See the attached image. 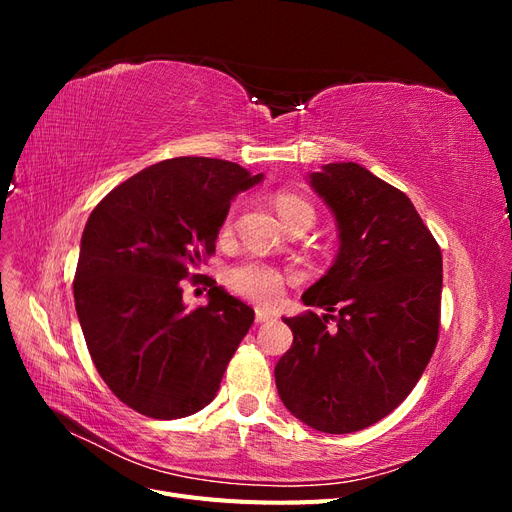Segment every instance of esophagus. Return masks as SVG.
Returning <instances> with one entry per match:
<instances>
[{"label":"esophagus","mask_w":512,"mask_h":512,"mask_svg":"<svg viewBox=\"0 0 512 512\" xmlns=\"http://www.w3.org/2000/svg\"><path fill=\"white\" fill-rule=\"evenodd\" d=\"M273 318V314H269L267 309H256V322L262 324V322H269Z\"/></svg>","instance_id":"esophagus-1"}]
</instances>
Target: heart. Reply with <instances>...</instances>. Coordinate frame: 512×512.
<instances>
[{
  "instance_id": "heart-1",
  "label": "heart",
  "mask_w": 512,
  "mask_h": 512,
  "mask_svg": "<svg viewBox=\"0 0 512 512\" xmlns=\"http://www.w3.org/2000/svg\"><path fill=\"white\" fill-rule=\"evenodd\" d=\"M277 213L286 224L297 215H312L314 218V207L301 196L280 194L277 196ZM226 282L241 297L258 303H273L280 299L284 290V275L260 260H241L237 265H232L226 271Z\"/></svg>"
}]
</instances>
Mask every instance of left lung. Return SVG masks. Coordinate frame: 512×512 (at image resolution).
I'll use <instances>...</instances> for the list:
<instances>
[{"label": "left lung", "instance_id": "8db88e82", "mask_svg": "<svg viewBox=\"0 0 512 512\" xmlns=\"http://www.w3.org/2000/svg\"><path fill=\"white\" fill-rule=\"evenodd\" d=\"M307 181L335 215L339 250L301 297L324 314L284 318L294 339L275 384L305 425L352 433L391 414L423 376L440 329L442 252L410 198L365 166L324 164Z\"/></svg>", "mask_w": 512, "mask_h": 512}]
</instances>
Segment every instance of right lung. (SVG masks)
I'll return each instance as SVG.
<instances>
[{
    "mask_svg": "<svg viewBox=\"0 0 512 512\" xmlns=\"http://www.w3.org/2000/svg\"><path fill=\"white\" fill-rule=\"evenodd\" d=\"M235 162L173 158L119 183L91 211L74 275V305L98 374L151 418L203 410L254 322L222 286L188 309L181 280L215 252L239 192L258 185Z\"/></svg>",
    "mask_w": 512,
    "mask_h": 512,
    "instance_id": "obj_1",
    "label": "right lung"
}]
</instances>
